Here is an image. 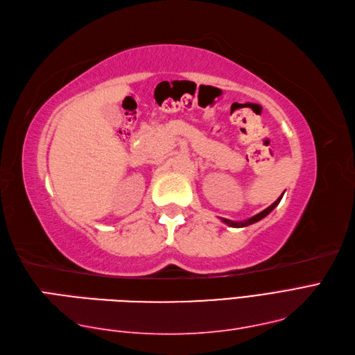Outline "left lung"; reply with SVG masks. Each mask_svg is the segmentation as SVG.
<instances>
[{"instance_id": "1", "label": "left lung", "mask_w": 355, "mask_h": 355, "mask_svg": "<svg viewBox=\"0 0 355 355\" xmlns=\"http://www.w3.org/2000/svg\"><path fill=\"white\" fill-rule=\"evenodd\" d=\"M284 194V193H283ZM283 194H282V197H283ZM282 197H279L277 200H275L271 206H268L265 211H262V212H259L257 215H254V217H252V218H248V220H245V221H230V220H227V218H221V221L223 223H226L227 226H232V227H245V226H250V224H253V223H257V221H261L262 218H265L268 214H270L275 206H277L279 203H280V200H282Z\"/></svg>"}]
</instances>
